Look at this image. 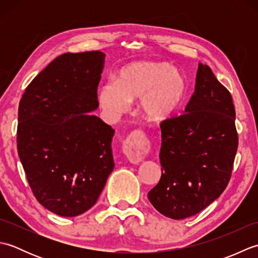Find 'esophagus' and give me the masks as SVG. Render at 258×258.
<instances>
[{
    "label": "esophagus",
    "mask_w": 258,
    "mask_h": 258,
    "mask_svg": "<svg viewBox=\"0 0 258 258\" xmlns=\"http://www.w3.org/2000/svg\"><path fill=\"white\" fill-rule=\"evenodd\" d=\"M149 150V142L145 139V136L141 133L131 134L124 141L122 147V151L125 156L132 163L141 162L147 155Z\"/></svg>",
    "instance_id": "esophagus-1"
}]
</instances>
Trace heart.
I'll return each mask as SVG.
<instances>
[{"instance_id":"obj_1","label":"heart","mask_w":258,"mask_h":258,"mask_svg":"<svg viewBox=\"0 0 258 258\" xmlns=\"http://www.w3.org/2000/svg\"><path fill=\"white\" fill-rule=\"evenodd\" d=\"M187 91L185 75L168 63L136 62L120 69L116 82L102 84L98 103L107 115L116 116L140 97L142 115L151 122H162L182 106Z\"/></svg>"}]
</instances>
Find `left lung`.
<instances>
[{"label": "left lung", "instance_id": "1", "mask_svg": "<svg viewBox=\"0 0 258 258\" xmlns=\"http://www.w3.org/2000/svg\"><path fill=\"white\" fill-rule=\"evenodd\" d=\"M161 132L162 176L147 197L164 216L184 220L221 196L238 146L232 95L208 65L199 64L185 112L163 120Z\"/></svg>", "mask_w": 258, "mask_h": 258}]
</instances>
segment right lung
I'll use <instances>...</instances> for the list:
<instances>
[{"mask_svg":"<svg viewBox=\"0 0 258 258\" xmlns=\"http://www.w3.org/2000/svg\"><path fill=\"white\" fill-rule=\"evenodd\" d=\"M104 62L100 51L65 53L35 76L21 98L20 160L38 203L59 216L90 210L114 168V130L92 114Z\"/></svg>","mask_w":258,"mask_h":258,"instance_id":"right-lung-1","label":"right lung"}]
</instances>
